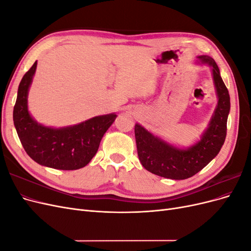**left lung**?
<instances>
[{"label": "left lung", "instance_id": "8db88e82", "mask_svg": "<svg viewBox=\"0 0 251 251\" xmlns=\"http://www.w3.org/2000/svg\"><path fill=\"white\" fill-rule=\"evenodd\" d=\"M201 63L212 68V75L218 94V105L209 126L201 140L187 150H179L155 137L139 125H135V138L138 157L143 168L157 176L174 180L193 177L214 159L226 138L227 117L230 110L228 90L220 75L214 59L206 55L198 56Z\"/></svg>", "mask_w": 251, "mask_h": 251}]
</instances>
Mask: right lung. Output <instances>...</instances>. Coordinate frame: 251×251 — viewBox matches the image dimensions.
<instances>
[{
    "label": "right lung",
    "mask_w": 251,
    "mask_h": 251,
    "mask_svg": "<svg viewBox=\"0 0 251 251\" xmlns=\"http://www.w3.org/2000/svg\"><path fill=\"white\" fill-rule=\"evenodd\" d=\"M36 65L35 62L23 76L13 108V123L22 146L28 156L41 165L64 171L81 169L97 153L102 136L114 123L116 114L97 116L63 128L39 125L27 109L28 89Z\"/></svg>",
    "instance_id": "right-lung-1"
}]
</instances>
